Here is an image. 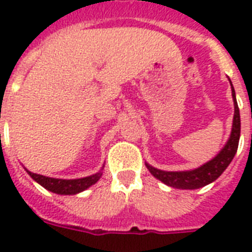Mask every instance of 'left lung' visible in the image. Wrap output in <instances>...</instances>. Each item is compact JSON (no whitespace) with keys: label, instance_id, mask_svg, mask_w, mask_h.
I'll return each instance as SVG.
<instances>
[{"label":"left lung","instance_id":"obj_1","mask_svg":"<svg viewBox=\"0 0 252 252\" xmlns=\"http://www.w3.org/2000/svg\"><path fill=\"white\" fill-rule=\"evenodd\" d=\"M231 96L234 102V118H233L230 137L227 138L226 144L223 145V148L220 150L216 157L212 158L211 161L205 162L200 167L186 170V171H163V170L153 167L149 163H145L150 174L168 187L179 188V189H197L215 182L226 170L227 166L230 165L238 149L239 136H241V116H239L238 103L235 99L233 85H231Z\"/></svg>","mask_w":252,"mask_h":252}]
</instances>
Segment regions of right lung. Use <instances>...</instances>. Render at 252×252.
Here are the masks:
<instances>
[{
    "mask_svg": "<svg viewBox=\"0 0 252 252\" xmlns=\"http://www.w3.org/2000/svg\"><path fill=\"white\" fill-rule=\"evenodd\" d=\"M103 167L102 166L100 171L95 172L90 176H85V178H78V179H59V178H49V176L40 175V174H35V172L29 171L25 167L31 178H32L36 183H39L41 187H44L45 189L57 193V195H77L80 192L85 191L89 187H91L93 184H95L100 179V176L103 174Z\"/></svg>",
    "mask_w": 252,
    "mask_h": 252,
    "instance_id": "add662e5",
    "label": "right lung"
}]
</instances>
